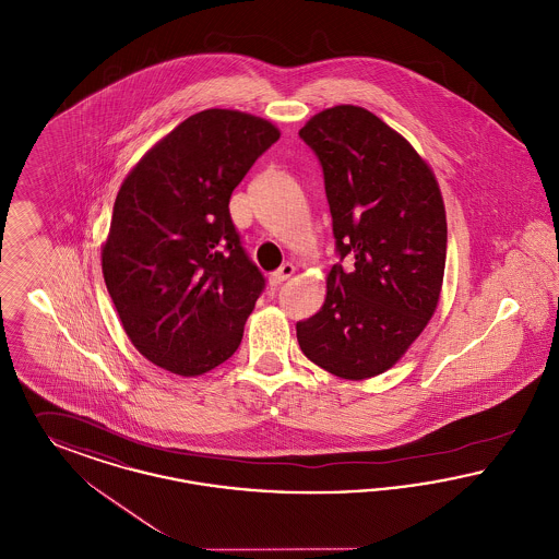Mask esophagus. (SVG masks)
I'll use <instances>...</instances> for the list:
<instances>
[{
  "instance_id": "obj_1",
  "label": "esophagus",
  "mask_w": 559,
  "mask_h": 559,
  "mask_svg": "<svg viewBox=\"0 0 559 559\" xmlns=\"http://www.w3.org/2000/svg\"><path fill=\"white\" fill-rule=\"evenodd\" d=\"M293 274H295V266H293V264H283L281 269L270 274V285H272V287H276V285H281V283H285L287 278H290Z\"/></svg>"
}]
</instances>
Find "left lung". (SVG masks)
<instances>
[{
	"label": "left lung",
	"mask_w": 559,
	"mask_h": 559,
	"mask_svg": "<svg viewBox=\"0 0 559 559\" xmlns=\"http://www.w3.org/2000/svg\"><path fill=\"white\" fill-rule=\"evenodd\" d=\"M299 136L322 164L335 264L324 304L297 322L306 358L338 379L393 368L439 306L447 258L445 203L412 143L359 106L312 116Z\"/></svg>",
	"instance_id": "left-lung-1"
}]
</instances>
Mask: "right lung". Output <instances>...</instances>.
I'll use <instances>...</instances> for the list:
<instances>
[{
	"instance_id": "obj_1",
	"label": "right lung",
	"mask_w": 559,
	"mask_h": 559,
	"mask_svg": "<svg viewBox=\"0 0 559 559\" xmlns=\"http://www.w3.org/2000/svg\"><path fill=\"white\" fill-rule=\"evenodd\" d=\"M281 131L260 116L203 110L134 164L114 201L102 270L136 352L179 377L230 358L264 276L228 201Z\"/></svg>"
}]
</instances>
